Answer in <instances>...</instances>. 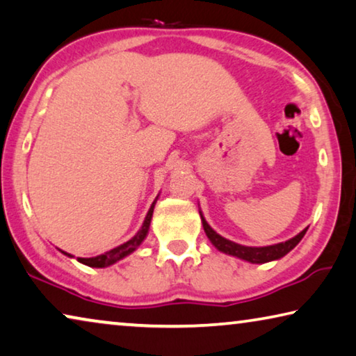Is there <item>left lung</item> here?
<instances>
[{
    "mask_svg": "<svg viewBox=\"0 0 356 356\" xmlns=\"http://www.w3.org/2000/svg\"><path fill=\"white\" fill-rule=\"evenodd\" d=\"M200 216H201V222H202V228H204V233L217 250L227 253V255H231V257L241 258V259H244V261H249L253 264L275 261V259H280L282 257H285L286 253L291 252L298 244H300V241L304 238V234H306V231H307V228L302 229L300 234L295 236V238H291L285 242H279V244H274V245L247 247V245L236 244V242L223 238V236H220L217 231H213L211 228V225L206 222V218L201 213V211H200Z\"/></svg>",
    "mask_w": 356,
    "mask_h": 356,
    "instance_id": "left-lung-1",
    "label": "left lung"
}]
</instances>
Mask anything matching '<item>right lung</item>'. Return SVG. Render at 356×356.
Here are the masks:
<instances>
[{
	"label": "right lung",
	"mask_w": 356,
	"mask_h": 356,
	"mask_svg": "<svg viewBox=\"0 0 356 356\" xmlns=\"http://www.w3.org/2000/svg\"><path fill=\"white\" fill-rule=\"evenodd\" d=\"M156 200H158V196H156ZM156 200H155L154 202H152V206H150V209H149L147 216H145V220H144L143 227H140V229L138 231L136 234L133 236L131 239L127 241L125 244L115 247V249L101 253V255L92 257V258H77V261L82 263V264H86V266H90V268H107V266H111V264L120 261L122 258L131 255V253H133L134 250H136L140 244H143L144 239L147 238V233H149V228H150L152 216H154V207H155ZM60 252L65 253L66 257L72 258V255H70V253H66V252H63V250H60Z\"/></svg>",
	"instance_id": "1"
}]
</instances>
